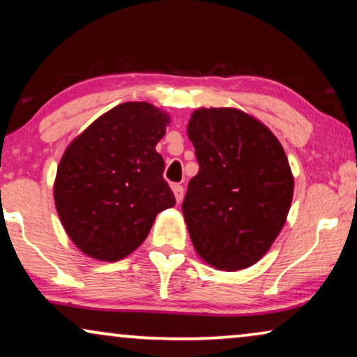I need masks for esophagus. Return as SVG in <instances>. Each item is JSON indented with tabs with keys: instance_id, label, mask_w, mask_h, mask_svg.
Masks as SVG:
<instances>
[{
	"instance_id": "obj_1",
	"label": "esophagus",
	"mask_w": 357,
	"mask_h": 357,
	"mask_svg": "<svg viewBox=\"0 0 357 357\" xmlns=\"http://www.w3.org/2000/svg\"><path fill=\"white\" fill-rule=\"evenodd\" d=\"M172 190H174V195H175V199H177V203H180L183 199V187L180 183H174L172 185Z\"/></svg>"
}]
</instances>
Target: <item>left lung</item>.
<instances>
[{"mask_svg":"<svg viewBox=\"0 0 357 357\" xmlns=\"http://www.w3.org/2000/svg\"><path fill=\"white\" fill-rule=\"evenodd\" d=\"M198 174L182 203L195 250L224 271L270 250L289 213L294 178L265 125L237 109H199L188 123Z\"/></svg>","mask_w":357,"mask_h":357,"instance_id":"8db88e82","label":"left lung"}]
</instances>
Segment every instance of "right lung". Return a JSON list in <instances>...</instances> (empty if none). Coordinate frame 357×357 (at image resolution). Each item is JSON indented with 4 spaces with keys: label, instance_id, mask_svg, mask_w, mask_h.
I'll return each mask as SVG.
<instances>
[{
    "label": "right lung",
    "instance_id": "1",
    "mask_svg": "<svg viewBox=\"0 0 357 357\" xmlns=\"http://www.w3.org/2000/svg\"><path fill=\"white\" fill-rule=\"evenodd\" d=\"M167 123V114L154 105L126 102L68 146L56 170L55 204L86 255L121 260L143 243L155 216L175 204L155 151Z\"/></svg>",
    "mask_w": 357,
    "mask_h": 357
}]
</instances>
